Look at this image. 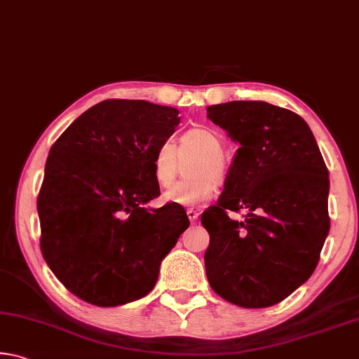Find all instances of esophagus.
<instances>
[{"instance_id":"1","label":"esophagus","mask_w":359,"mask_h":359,"mask_svg":"<svg viewBox=\"0 0 359 359\" xmlns=\"http://www.w3.org/2000/svg\"><path fill=\"white\" fill-rule=\"evenodd\" d=\"M187 215H188V218H190V222H191V223H193V222H196V220H198V217H199L198 210H194V209H188V210H187Z\"/></svg>"}]
</instances>
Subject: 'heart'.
<instances>
[{
  "label": "heart",
  "mask_w": 359,
  "mask_h": 359,
  "mask_svg": "<svg viewBox=\"0 0 359 359\" xmlns=\"http://www.w3.org/2000/svg\"><path fill=\"white\" fill-rule=\"evenodd\" d=\"M223 142L215 131L209 128H191L180 139L179 149L172 141H165L155 150L151 169L154 177L160 187H168L177 177L180 158L190 154L198 156V161L189 170V180L178 182L161 194L165 204L193 208L212 198L217 182L224 179Z\"/></svg>",
  "instance_id": "heart-1"
}]
</instances>
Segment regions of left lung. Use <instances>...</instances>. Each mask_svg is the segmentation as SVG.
<instances>
[{"instance_id":"8db88e82","label":"left lung","mask_w":359,"mask_h":359,"mask_svg":"<svg viewBox=\"0 0 359 359\" xmlns=\"http://www.w3.org/2000/svg\"><path fill=\"white\" fill-rule=\"evenodd\" d=\"M239 144L215 205L203 212L212 290L239 307H271L313 274L330 233V172L306 120L264 101L208 107ZM244 208V221L227 217Z\"/></svg>"}]
</instances>
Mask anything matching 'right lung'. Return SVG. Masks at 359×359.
I'll use <instances>...</instances> for the list:
<instances>
[{
	"label": "right lung",
	"mask_w": 359,
	"mask_h": 359,
	"mask_svg": "<svg viewBox=\"0 0 359 359\" xmlns=\"http://www.w3.org/2000/svg\"><path fill=\"white\" fill-rule=\"evenodd\" d=\"M180 123L174 107L107 100L66 128L48 151L38 198L41 250L72 294L100 307L154 290L163 258L190 226L182 205L160 196L155 150Z\"/></svg>",
	"instance_id": "add662e5"
}]
</instances>
